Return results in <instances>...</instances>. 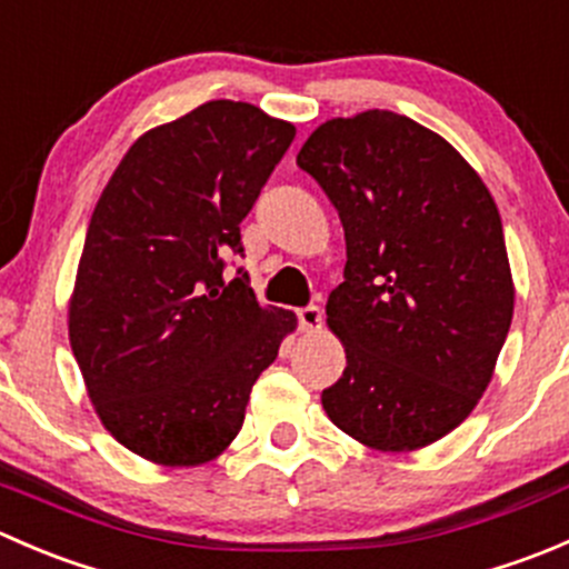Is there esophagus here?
Segmentation results:
<instances>
[{
    "mask_svg": "<svg viewBox=\"0 0 569 569\" xmlns=\"http://www.w3.org/2000/svg\"><path fill=\"white\" fill-rule=\"evenodd\" d=\"M297 319H300L302 332H313L321 327V308L319 306H306L297 311Z\"/></svg>",
    "mask_w": 569,
    "mask_h": 569,
    "instance_id": "1",
    "label": "esophagus"
}]
</instances>
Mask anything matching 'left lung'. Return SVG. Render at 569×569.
Instances as JSON below:
<instances>
[{
  "instance_id": "1",
  "label": "left lung",
  "mask_w": 569,
  "mask_h": 569,
  "mask_svg": "<svg viewBox=\"0 0 569 569\" xmlns=\"http://www.w3.org/2000/svg\"><path fill=\"white\" fill-rule=\"evenodd\" d=\"M297 164L347 237L327 300L347 369L325 412L371 449L435 443L470 416L512 325L496 200L443 137L388 109L321 123Z\"/></svg>"
}]
</instances>
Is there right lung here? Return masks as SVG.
Returning a JSON list of instances; mask_svg holds the SVG:
<instances>
[{"label": "right lung", "mask_w": 569, "mask_h": 569, "mask_svg": "<svg viewBox=\"0 0 569 569\" xmlns=\"http://www.w3.org/2000/svg\"><path fill=\"white\" fill-rule=\"evenodd\" d=\"M295 134L244 101H206L146 131L96 203L68 332L101 423L146 460H214L297 327L222 258L244 256L239 226Z\"/></svg>", "instance_id": "add662e5"}]
</instances>
